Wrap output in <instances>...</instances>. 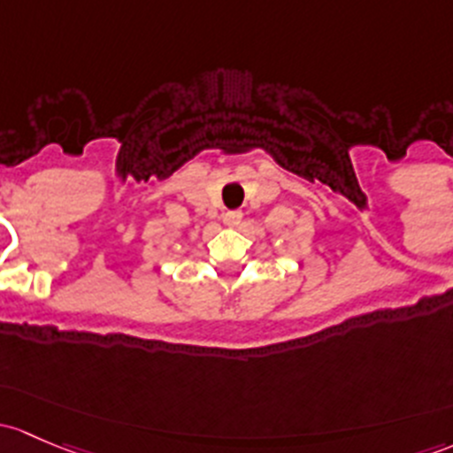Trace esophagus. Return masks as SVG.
<instances>
[{
  "mask_svg": "<svg viewBox=\"0 0 453 453\" xmlns=\"http://www.w3.org/2000/svg\"><path fill=\"white\" fill-rule=\"evenodd\" d=\"M223 221H226V226H230V227H239L241 221H242V212H241V211H230V212H226V217H223Z\"/></svg>",
  "mask_w": 453,
  "mask_h": 453,
  "instance_id": "esophagus-1",
  "label": "esophagus"
}]
</instances>
